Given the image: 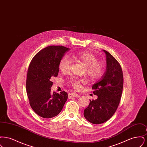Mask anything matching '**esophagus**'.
<instances>
[{"label": "esophagus", "mask_w": 147, "mask_h": 147, "mask_svg": "<svg viewBox=\"0 0 147 147\" xmlns=\"http://www.w3.org/2000/svg\"><path fill=\"white\" fill-rule=\"evenodd\" d=\"M80 97V95L78 94L76 92H70L68 94V98H79Z\"/></svg>", "instance_id": "esophagus-1"}]
</instances>
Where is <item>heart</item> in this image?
<instances>
[{
	"mask_svg": "<svg viewBox=\"0 0 147 147\" xmlns=\"http://www.w3.org/2000/svg\"><path fill=\"white\" fill-rule=\"evenodd\" d=\"M71 57L75 60L84 63L86 65V73L92 80H95L102 77L105 71L104 63L98 61V58L89 51H79L74 53ZM71 60L69 56L64 55L61 59L59 63V69L62 72H67L69 70ZM85 79L71 76L68 79V83L76 90H80L82 84L86 83Z\"/></svg>",
	"mask_w": 147,
	"mask_h": 147,
	"instance_id": "obj_1",
	"label": "heart"
}]
</instances>
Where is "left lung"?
I'll return each mask as SVG.
<instances>
[{
	"mask_svg": "<svg viewBox=\"0 0 147 147\" xmlns=\"http://www.w3.org/2000/svg\"><path fill=\"white\" fill-rule=\"evenodd\" d=\"M106 69L101 80L93 85V93L96 100H90L84 110L85 118L93 124H101L110 119L117 109L123 86L122 68L118 61L107 51Z\"/></svg>",
	"mask_w": 147,
	"mask_h": 147,
	"instance_id": "obj_1",
	"label": "left lung"
}]
</instances>
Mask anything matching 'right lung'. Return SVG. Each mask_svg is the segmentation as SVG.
I'll list each match as a JSON object with an SVG mask.
<instances>
[{
    "label": "right lung",
    "mask_w": 147,
    "mask_h": 147,
    "mask_svg": "<svg viewBox=\"0 0 147 147\" xmlns=\"http://www.w3.org/2000/svg\"><path fill=\"white\" fill-rule=\"evenodd\" d=\"M69 49L62 46H48L40 51L30 63L26 79L29 104L34 112L43 118L58 115L67 100L66 92H51L53 85L51 79L57 77L59 61Z\"/></svg>",
    "instance_id": "1"
}]
</instances>
